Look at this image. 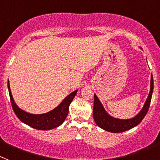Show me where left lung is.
Instances as JSON below:
<instances>
[{"mask_svg": "<svg viewBox=\"0 0 160 160\" xmlns=\"http://www.w3.org/2000/svg\"><path fill=\"white\" fill-rule=\"evenodd\" d=\"M153 89H154V80H153V76H151L150 92L148 96L147 100L144 105V108L139 112L138 115H136L135 118L132 119H127V120H121V119H117V118H113L109 116L105 112L104 108L98 99L97 96L94 95L93 109V120L96 124L102 129L108 132H113V133H120V132H126L127 130L132 129L138 125L139 123H141V121L143 120V118L147 113L149 108H150V101H151Z\"/></svg>", "mask_w": 160, "mask_h": 160, "instance_id": "left-lung-1", "label": "left lung"}]
</instances>
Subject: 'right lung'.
Segmentation results:
<instances>
[{
  "mask_svg": "<svg viewBox=\"0 0 160 160\" xmlns=\"http://www.w3.org/2000/svg\"><path fill=\"white\" fill-rule=\"evenodd\" d=\"M8 89L11 106H12L13 110L15 112L17 118H19L22 122L25 123L29 127L37 130L53 129V128H56V127H59L61 124H62L68 115L69 106L77 93V90L72 92L70 95L67 96V98L60 103L59 106H58L51 112H48V113L36 115V114L28 113V112L23 111L15 104L12 95H11L9 81Z\"/></svg>",
  "mask_w": 160,
  "mask_h": 160,
  "instance_id": "right-lung-1",
  "label": "right lung"
}]
</instances>
